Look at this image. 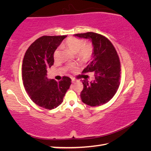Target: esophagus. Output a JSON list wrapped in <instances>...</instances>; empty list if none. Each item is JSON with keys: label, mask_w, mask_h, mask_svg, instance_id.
<instances>
[{"label": "esophagus", "mask_w": 151, "mask_h": 151, "mask_svg": "<svg viewBox=\"0 0 151 151\" xmlns=\"http://www.w3.org/2000/svg\"><path fill=\"white\" fill-rule=\"evenodd\" d=\"M71 79H72V83H75V82L76 81V79L74 78H72Z\"/></svg>", "instance_id": "1"}]
</instances>
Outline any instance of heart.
I'll return each instance as SVG.
<instances>
[{
  "label": "heart",
  "mask_w": 151,
  "mask_h": 151,
  "mask_svg": "<svg viewBox=\"0 0 151 151\" xmlns=\"http://www.w3.org/2000/svg\"><path fill=\"white\" fill-rule=\"evenodd\" d=\"M65 45L68 48L75 52L78 58L83 60L90 59L93 53V47L91 43H85L83 40L75 37H70L66 40ZM58 55V50H56L54 53V57L56 58ZM70 69L73 70L75 68L74 65L68 66Z\"/></svg>",
  "instance_id": "heart-1"
}]
</instances>
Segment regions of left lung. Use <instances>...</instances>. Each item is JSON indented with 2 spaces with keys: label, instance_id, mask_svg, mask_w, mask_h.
I'll list each match as a JSON object with an SVG mask.
<instances>
[{
  "label": "left lung",
  "instance_id": "left-lung-1",
  "mask_svg": "<svg viewBox=\"0 0 151 151\" xmlns=\"http://www.w3.org/2000/svg\"><path fill=\"white\" fill-rule=\"evenodd\" d=\"M75 36L90 39L93 46L92 61L83 73L94 72V80L83 81L81 100L91 106L103 105L111 100L119 88L121 73L119 55L111 42L100 34L88 32Z\"/></svg>",
  "mask_w": 151,
  "mask_h": 151
}]
</instances>
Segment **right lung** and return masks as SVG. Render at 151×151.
I'll return each mask as SVG.
<instances>
[{
  "mask_svg": "<svg viewBox=\"0 0 151 151\" xmlns=\"http://www.w3.org/2000/svg\"><path fill=\"white\" fill-rule=\"evenodd\" d=\"M64 36H43L30 45L22 61V75L24 86L34 103L46 109L57 108L63 102L71 79L63 76L56 81L47 77V69L54 65V53Z\"/></svg>",
  "mask_w": 151,
  "mask_h": 151,
  "instance_id": "1",
  "label": "right lung"
}]
</instances>
